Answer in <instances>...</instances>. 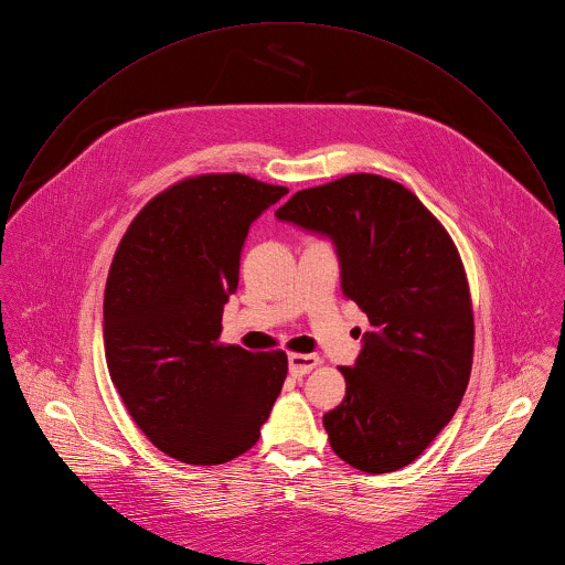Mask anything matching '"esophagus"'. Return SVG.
Instances as JSON below:
<instances>
[{
	"label": "esophagus",
	"mask_w": 565,
	"mask_h": 565,
	"mask_svg": "<svg viewBox=\"0 0 565 565\" xmlns=\"http://www.w3.org/2000/svg\"><path fill=\"white\" fill-rule=\"evenodd\" d=\"M320 364V360H318V355H302V353H291L289 355V373L294 375V377H302V375H307L309 371H313L316 366Z\"/></svg>",
	"instance_id": "obj_1"
}]
</instances>
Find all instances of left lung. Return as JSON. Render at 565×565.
Returning a JSON list of instances; mask_svg holds the SVG:
<instances>
[{
    "label": "left lung",
    "mask_w": 565,
    "mask_h": 565,
    "mask_svg": "<svg viewBox=\"0 0 565 565\" xmlns=\"http://www.w3.org/2000/svg\"><path fill=\"white\" fill-rule=\"evenodd\" d=\"M276 218L331 241L340 287L371 331L344 399L322 417L340 459L362 472L411 463L455 415L472 364V309L459 254L395 181L349 174L300 190Z\"/></svg>",
    "instance_id": "1"
}]
</instances>
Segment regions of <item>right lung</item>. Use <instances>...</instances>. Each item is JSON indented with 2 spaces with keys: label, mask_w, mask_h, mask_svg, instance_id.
I'll return each instance as SVG.
<instances>
[{
  "label": "right lung",
  "mask_w": 565,
  "mask_h": 565,
  "mask_svg": "<svg viewBox=\"0 0 565 565\" xmlns=\"http://www.w3.org/2000/svg\"><path fill=\"white\" fill-rule=\"evenodd\" d=\"M289 190L205 174L152 199L126 232L106 285L110 377L139 428L170 457L214 466L249 450L287 377V355L221 344L252 223Z\"/></svg>",
  "instance_id": "add662e5"
}]
</instances>
